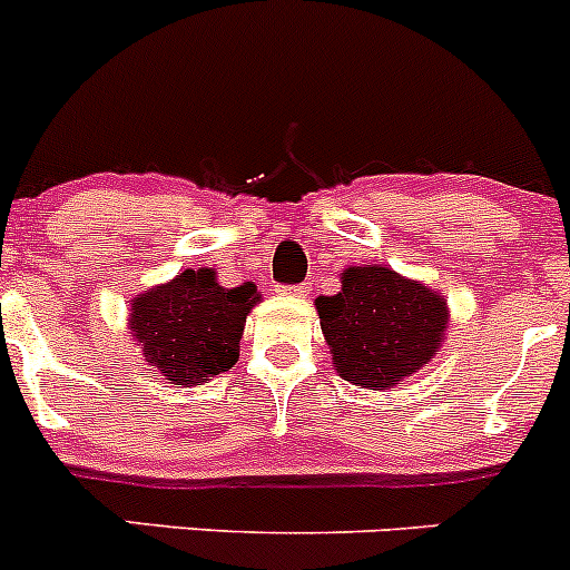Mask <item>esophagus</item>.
<instances>
[{
    "label": "esophagus",
    "instance_id": "esophagus-1",
    "mask_svg": "<svg viewBox=\"0 0 570 570\" xmlns=\"http://www.w3.org/2000/svg\"><path fill=\"white\" fill-rule=\"evenodd\" d=\"M287 293H291V296H307V293H309V283L291 285V287H287Z\"/></svg>",
    "mask_w": 570,
    "mask_h": 570
}]
</instances>
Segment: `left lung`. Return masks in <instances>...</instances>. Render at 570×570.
Instances as JSON below:
<instances>
[{
  "mask_svg": "<svg viewBox=\"0 0 570 570\" xmlns=\"http://www.w3.org/2000/svg\"><path fill=\"white\" fill-rule=\"evenodd\" d=\"M337 373L356 386H395L433 360L448 302L384 266L343 272L334 296L315 298Z\"/></svg>",
  "mask_w": 570,
  "mask_h": 570,
  "instance_id": "left-lung-1",
  "label": "left lung"
}]
</instances>
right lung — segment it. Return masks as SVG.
I'll return each instance as SVG.
<instances>
[{"label":"right lung","mask_w":570,"mask_h":570,"mask_svg":"<svg viewBox=\"0 0 570 570\" xmlns=\"http://www.w3.org/2000/svg\"><path fill=\"white\" fill-rule=\"evenodd\" d=\"M257 302V285L222 287L214 268H186L134 298L131 334L173 384L197 386L236 365L246 315Z\"/></svg>","instance_id":"right-lung-1"}]
</instances>
